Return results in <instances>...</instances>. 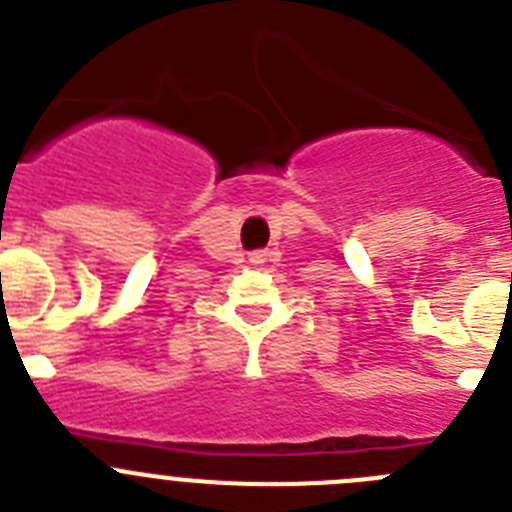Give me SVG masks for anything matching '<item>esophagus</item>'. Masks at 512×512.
<instances>
[{"instance_id":"esophagus-1","label":"esophagus","mask_w":512,"mask_h":512,"mask_svg":"<svg viewBox=\"0 0 512 512\" xmlns=\"http://www.w3.org/2000/svg\"><path fill=\"white\" fill-rule=\"evenodd\" d=\"M265 260H267V252H252V255H250L252 265H262Z\"/></svg>"}]
</instances>
